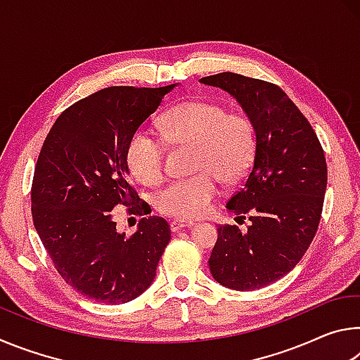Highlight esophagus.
I'll list each match as a JSON object with an SVG mask.
<instances>
[{"mask_svg":"<svg viewBox=\"0 0 360 360\" xmlns=\"http://www.w3.org/2000/svg\"><path fill=\"white\" fill-rule=\"evenodd\" d=\"M195 222L192 221H184V219H174V221H172V224H169V229H172V231H179L182 229H187V227H193Z\"/></svg>","mask_w":360,"mask_h":360,"instance_id":"esophagus-1","label":"esophagus"}]
</instances>
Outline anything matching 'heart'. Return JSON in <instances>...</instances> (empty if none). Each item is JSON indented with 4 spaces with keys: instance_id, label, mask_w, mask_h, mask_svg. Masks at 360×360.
Instances as JSON below:
<instances>
[{
    "instance_id": "b5f03b06",
    "label": "heart",
    "mask_w": 360,
    "mask_h": 360,
    "mask_svg": "<svg viewBox=\"0 0 360 360\" xmlns=\"http://www.w3.org/2000/svg\"><path fill=\"white\" fill-rule=\"evenodd\" d=\"M157 125L167 144H192V169L198 172L169 182L155 193L154 205L162 214L181 219L205 216L219 193L217 178L233 182L251 167L255 135L251 122L240 112H225L217 103L191 100L169 108L158 117ZM162 142L146 129H136L129 138L127 165L144 184L162 179Z\"/></svg>"
}]
</instances>
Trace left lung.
<instances>
[{"label":"left lung","instance_id":"obj_1","mask_svg":"<svg viewBox=\"0 0 360 360\" xmlns=\"http://www.w3.org/2000/svg\"><path fill=\"white\" fill-rule=\"evenodd\" d=\"M240 103L255 131V154L245 186L227 202L243 231L219 225L208 260L212 278L235 290H255L294 268L318 230L327 187L324 150L313 127L275 84L235 72L200 79Z\"/></svg>","mask_w":360,"mask_h":360}]
</instances>
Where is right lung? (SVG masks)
<instances>
[{
  "label": "right lung",
  "mask_w": 360,
  "mask_h": 360,
  "mask_svg": "<svg viewBox=\"0 0 360 360\" xmlns=\"http://www.w3.org/2000/svg\"><path fill=\"white\" fill-rule=\"evenodd\" d=\"M176 85L89 95L58 115L41 148L32 186L34 229L60 276L90 300L117 304L141 295L172 238L163 217H143L125 236L112 216L117 205L150 212L129 182L125 148Z\"/></svg>",
  "instance_id": "right-lung-1"
}]
</instances>
